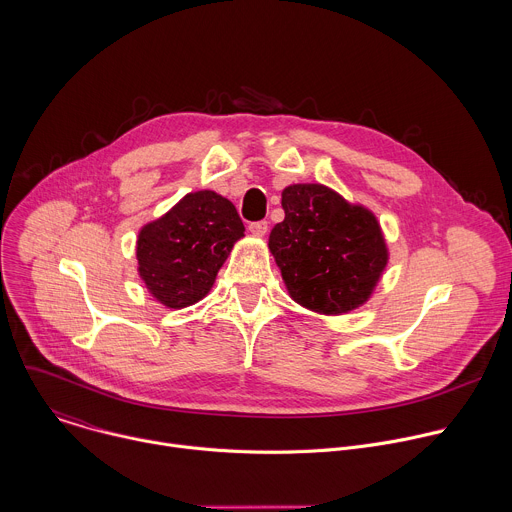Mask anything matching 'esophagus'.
<instances>
[{"mask_svg": "<svg viewBox=\"0 0 512 512\" xmlns=\"http://www.w3.org/2000/svg\"><path fill=\"white\" fill-rule=\"evenodd\" d=\"M267 229H269V223L267 221H255V223H249V231L253 233V235H265L267 233Z\"/></svg>", "mask_w": 512, "mask_h": 512, "instance_id": "esophagus-1", "label": "esophagus"}]
</instances>
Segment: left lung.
I'll return each instance as SVG.
<instances>
[{
    "label": "left lung",
    "mask_w": 512,
    "mask_h": 512,
    "mask_svg": "<svg viewBox=\"0 0 512 512\" xmlns=\"http://www.w3.org/2000/svg\"><path fill=\"white\" fill-rule=\"evenodd\" d=\"M281 205L269 249L291 297L329 315L360 307L388 263L376 217L321 185H291Z\"/></svg>",
    "instance_id": "8db88e82"
}]
</instances>
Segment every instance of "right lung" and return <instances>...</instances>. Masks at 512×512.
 <instances>
[{
	"mask_svg": "<svg viewBox=\"0 0 512 512\" xmlns=\"http://www.w3.org/2000/svg\"><path fill=\"white\" fill-rule=\"evenodd\" d=\"M243 231V221L229 199L213 191L191 193L140 231V277L166 307H189L209 293Z\"/></svg>",
	"mask_w": 512,
	"mask_h": 512,
	"instance_id": "obj_1",
	"label": "right lung"
}]
</instances>
